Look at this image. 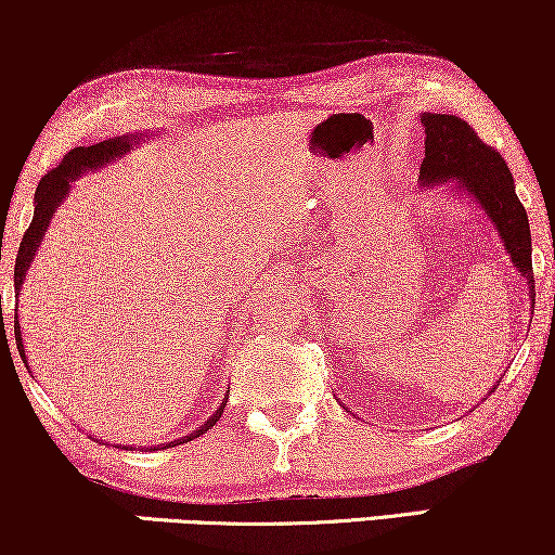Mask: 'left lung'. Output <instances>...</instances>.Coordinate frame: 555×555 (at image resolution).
Instances as JSON below:
<instances>
[{
  "label": "left lung",
  "instance_id": "1",
  "mask_svg": "<svg viewBox=\"0 0 555 555\" xmlns=\"http://www.w3.org/2000/svg\"><path fill=\"white\" fill-rule=\"evenodd\" d=\"M424 162L420 166L422 184H454L462 194L480 204L485 215L503 240L513 268L526 278L530 308L535 302L533 247H530L528 215L522 207L505 158L488 146L475 128L447 113H422Z\"/></svg>",
  "mask_w": 555,
  "mask_h": 555
}]
</instances>
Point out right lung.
<instances>
[{
  "label": "right lung",
  "mask_w": 555,
  "mask_h": 555,
  "mask_svg": "<svg viewBox=\"0 0 555 555\" xmlns=\"http://www.w3.org/2000/svg\"><path fill=\"white\" fill-rule=\"evenodd\" d=\"M139 141H141L139 135H118V139H108V141L93 143V146H78V149L67 151L63 162H60L52 171L44 173L40 184H37V192H35V217H33V222H29L27 232L22 234L17 262H14V291H17V295L22 291V280H25L27 270H29V262L35 260L37 247H40L44 232H48L50 219L57 211L60 202L65 199V194L70 192L73 181L78 179L82 171L101 169L103 164L116 162V158L124 156L126 151H131L133 143H139ZM2 328H4V321H2ZM14 340H17L22 363H27L25 344H22V331H20V323L17 321H14ZM222 412H224V401H222V406H219L217 412L209 416L207 424H202V427L196 429V431H192V435H189V437L177 439V442H169L166 447H177L181 442H192L194 437H199L207 429L215 427V424L219 422V416H222Z\"/></svg>",
  "instance_id": "right-lung-1"
}]
</instances>
